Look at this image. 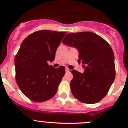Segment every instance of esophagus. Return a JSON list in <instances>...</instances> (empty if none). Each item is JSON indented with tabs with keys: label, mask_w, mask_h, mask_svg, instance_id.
I'll list each match as a JSON object with an SVG mask.
<instances>
[{
	"label": "esophagus",
	"mask_w": 128,
	"mask_h": 128,
	"mask_svg": "<svg viewBox=\"0 0 128 128\" xmlns=\"http://www.w3.org/2000/svg\"><path fill=\"white\" fill-rule=\"evenodd\" d=\"M66 72L70 71V69H69L68 68H66Z\"/></svg>",
	"instance_id": "34e87169"
}]
</instances>
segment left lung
I'll return each mask as SVG.
<instances>
[{"instance_id": "8db88e82", "label": "left lung", "mask_w": 128, "mask_h": 128, "mask_svg": "<svg viewBox=\"0 0 128 128\" xmlns=\"http://www.w3.org/2000/svg\"><path fill=\"white\" fill-rule=\"evenodd\" d=\"M62 42L78 50V63L86 66L84 73L71 71L72 95L86 104L100 102L115 78L114 56L111 46L104 38L90 32L68 33Z\"/></svg>"}]
</instances>
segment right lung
<instances>
[{
	"label": "right lung",
	"mask_w": 128,
	"mask_h": 128,
	"mask_svg": "<svg viewBox=\"0 0 128 128\" xmlns=\"http://www.w3.org/2000/svg\"><path fill=\"white\" fill-rule=\"evenodd\" d=\"M66 32L43 30L28 35L15 58L16 82L31 100L42 102L54 96L65 74L64 66L55 69L48 62L55 54Z\"/></svg>",
	"instance_id": "add662e5"
}]
</instances>
